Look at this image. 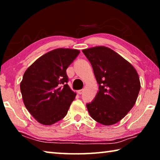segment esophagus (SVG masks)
<instances>
[{"mask_svg": "<svg viewBox=\"0 0 160 160\" xmlns=\"http://www.w3.org/2000/svg\"><path fill=\"white\" fill-rule=\"evenodd\" d=\"M83 92H84V90H80L78 91V93L79 94H82Z\"/></svg>", "mask_w": 160, "mask_h": 160, "instance_id": "esophagus-1", "label": "esophagus"}]
</instances>
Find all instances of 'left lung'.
I'll use <instances>...</instances> for the list:
<instances>
[{"instance_id": "1", "label": "left lung", "mask_w": 160, "mask_h": 160, "mask_svg": "<svg viewBox=\"0 0 160 160\" xmlns=\"http://www.w3.org/2000/svg\"><path fill=\"white\" fill-rule=\"evenodd\" d=\"M82 52L92 66L99 91L86 105L94 120L105 126L118 122L135 104L140 82L135 68L114 51L104 46Z\"/></svg>"}]
</instances>
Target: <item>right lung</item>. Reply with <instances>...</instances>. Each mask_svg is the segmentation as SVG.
Returning a JSON list of instances; mask_svg holds the SVG:
<instances>
[{"mask_svg": "<svg viewBox=\"0 0 160 160\" xmlns=\"http://www.w3.org/2000/svg\"><path fill=\"white\" fill-rule=\"evenodd\" d=\"M80 53L58 48L37 59L24 73L20 90L24 104L42 125L49 126L67 114L76 93L67 82L66 69Z\"/></svg>", "mask_w": 160, "mask_h": 160, "instance_id": "obj_1", "label": "right lung"}]
</instances>
